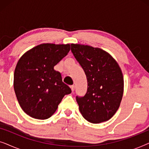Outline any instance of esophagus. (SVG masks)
<instances>
[{
  "label": "esophagus",
  "instance_id": "esophagus-1",
  "mask_svg": "<svg viewBox=\"0 0 149 149\" xmlns=\"http://www.w3.org/2000/svg\"><path fill=\"white\" fill-rule=\"evenodd\" d=\"M70 88H71V90H72V91H74V89H75V86H74V85H71Z\"/></svg>",
  "mask_w": 149,
  "mask_h": 149
}]
</instances>
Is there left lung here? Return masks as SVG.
<instances>
[{
	"instance_id": "obj_1",
	"label": "left lung",
	"mask_w": 149,
	"mask_h": 149,
	"mask_svg": "<svg viewBox=\"0 0 149 149\" xmlns=\"http://www.w3.org/2000/svg\"><path fill=\"white\" fill-rule=\"evenodd\" d=\"M71 51L87 80L85 95L76 97L81 115L92 123L108 121L119 109L123 97L124 81L119 64L102 49L71 44Z\"/></svg>"
}]
</instances>
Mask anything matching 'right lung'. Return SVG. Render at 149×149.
<instances>
[{
    "instance_id": "right-lung-1",
    "label": "right lung",
    "mask_w": 149,
    "mask_h": 149,
    "mask_svg": "<svg viewBox=\"0 0 149 149\" xmlns=\"http://www.w3.org/2000/svg\"><path fill=\"white\" fill-rule=\"evenodd\" d=\"M70 45L44 43L22 56L14 72V90L22 110L32 118L47 119L71 89L54 66L68 54Z\"/></svg>"
}]
</instances>
